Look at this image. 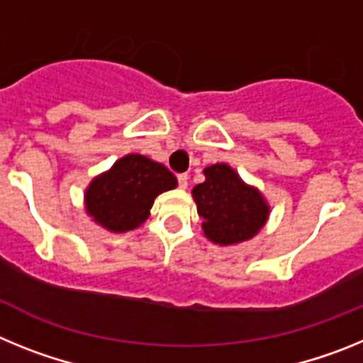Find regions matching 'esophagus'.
<instances>
[{"mask_svg":"<svg viewBox=\"0 0 363 363\" xmlns=\"http://www.w3.org/2000/svg\"><path fill=\"white\" fill-rule=\"evenodd\" d=\"M178 185H179V189H187L189 176L187 174H178Z\"/></svg>","mask_w":363,"mask_h":363,"instance_id":"34e87169","label":"esophagus"}]
</instances>
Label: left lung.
Returning a JSON list of instances; mask_svg holds the SVG:
<instances>
[{
	"instance_id": "obj_1",
	"label": "left lung",
	"mask_w": 363,
	"mask_h": 363,
	"mask_svg": "<svg viewBox=\"0 0 363 363\" xmlns=\"http://www.w3.org/2000/svg\"><path fill=\"white\" fill-rule=\"evenodd\" d=\"M205 182L192 189L205 236L220 245L252 238L267 220L269 207L256 189L249 187L225 163L205 169Z\"/></svg>"
}]
</instances>
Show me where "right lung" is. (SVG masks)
<instances>
[{
	"instance_id": "right-lung-1",
	"label": "right lung",
	"mask_w": 363,
	"mask_h": 363,
	"mask_svg": "<svg viewBox=\"0 0 363 363\" xmlns=\"http://www.w3.org/2000/svg\"><path fill=\"white\" fill-rule=\"evenodd\" d=\"M176 176L165 165L129 154L118 160L86 189V213L105 229L127 233L147 220L154 198L174 189Z\"/></svg>"
}]
</instances>
